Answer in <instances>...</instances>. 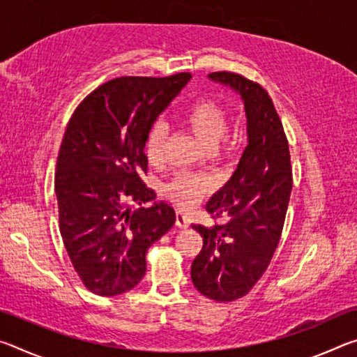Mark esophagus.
<instances>
[{"label": "esophagus", "instance_id": "34e87169", "mask_svg": "<svg viewBox=\"0 0 357 357\" xmlns=\"http://www.w3.org/2000/svg\"><path fill=\"white\" fill-rule=\"evenodd\" d=\"M174 225L178 228H187L189 227V219L183 213V211H176V217H174Z\"/></svg>", "mask_w": 357, "mask_h": 357}]
</instances>
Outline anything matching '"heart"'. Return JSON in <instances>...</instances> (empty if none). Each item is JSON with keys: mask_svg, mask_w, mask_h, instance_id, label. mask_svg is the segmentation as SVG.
I'll list each match as a JSON object with an SVG mask.
<instances>
[{"mask_svg": "<svg viewBox=\"0 0 357 357\" xmlns=\"http://www.w3.org/2000/svg\"><path fill=\"white\" fill-rule=\"evenodd\" d=\"M181 123L211 155L219 157L223 153L227 144L228 118L227 112L217 102L211 99L195 100L185 108ZM167 138L168 130L164 123L157 121L151 126L144 140V154L151 165H159L164 160ZM209 190L211 181L195 173L178 174L165 185L167 195L183 208L195 206Z\"/></svg>", "mask_w": 357, "mask_h": 357, "instance_id": "1", "label": "heart"}]
</instances>
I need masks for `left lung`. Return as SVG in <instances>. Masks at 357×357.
I'll return each mask as SVG.
<instances>
[{
    "label": "left lung",
    "mask_w": 357,
    "mask_h": 357,
    "mask_svg": "<svg viewBox=\"0 0 357 357\" xmlns=\"http://www.w3.org/2000/svg\"><path fill=\"white\" fill-rule=\"evenodd\" d=\"M244 100L247 146L236 172L211 198L206 211L227 215L223 225H192L203 236L193 259V287L217 302L243 298L261 279L273 259L293 187L291 160L282 121L261 84L233 72L208 75Z\"/></svg>",
    "instance_id": "obj_1"
}]
</instances>
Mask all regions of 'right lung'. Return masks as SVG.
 <instances>
[{
  "label": "right lung",
  "instance_id": "obj_1",
  "mask_svg": "<svg viewBox=\"0 0 357 357\" xmlns=\"http://www.w3.org/2000/svg\"><path fill=\"white\" fill-rule=\"evenodd\" d=\"M192 78L121 77L86 96L66 129L55 174L59 231L83 285L123 294L146 273V252L173 227L174 209L143 183L144 140ZM149 208L135 211L130 203Z\"/></svg>",
  "mask_w": 357,
  "mask_h": 357
}]
</instances>
